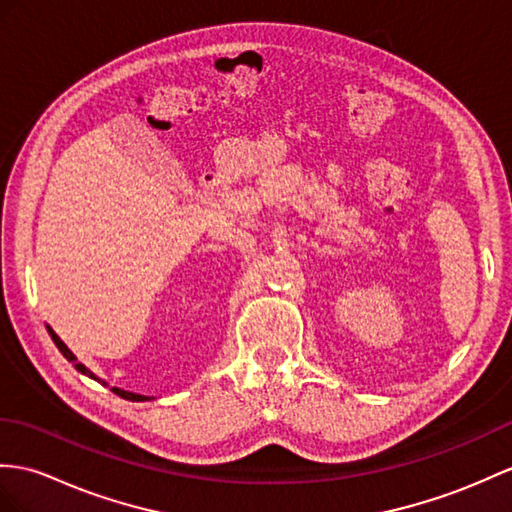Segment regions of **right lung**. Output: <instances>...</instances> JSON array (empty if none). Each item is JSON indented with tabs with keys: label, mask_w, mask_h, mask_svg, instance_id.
I'll return each instance as SVG.
<instances>
[{
	"label": "right lung",
	"mask_w": 512,
	"mask_h": 512,
	"mask_svg": "<svg viewBox=\"0 0 512 512\" xmlns=\"http://www.w3.org/2000/svg\"><path fill=\"white\" fill-rule=\"evenodd\" d=\"M49 330V334H52V341L56 343V347L60 350V354L65 356L69 363H73V367H76L80 373H84V376H89V378H93V380H97V382H102V384H106L104 380H99L95 373L91 371V369H86L82 363H78V358L73 356V352L69 350V347L60 341V336L52 330V328H47ZM110 391L112 393H117L119 397H123V400H130V402H147V400H152V397H147V395H139V393H130V391H123V389H117V386H110Z\"/></svg>",
	"instance_id": "right-lung-1"
}]
</instances>
